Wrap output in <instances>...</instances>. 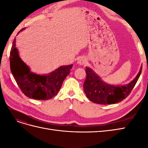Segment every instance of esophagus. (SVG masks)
I'll return each instance as SVG.
<instances>
[{
  "instance_id": "1",
  "label": "esophagus",
  "mask_w": 148,
  "mask_h": 148,
  "mask_svg": "<svg viewBox=\"0 0 148 148\" xmlns=\"http://www.w3.org/2000/svg\"><path fill=\"white\" fill-rule=\"evenodd\" d=\"M86 63H87V59L84 57H80L77 59V64L80 65H85Z\"/></svg>"
}]
</instances>
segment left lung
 <instances>
[{"instance_id":"left-lung-1","label":"left lung","mask_w":148,"mask_h":148,"mask_svg":"<svg viewBox=\"0 0 148 148\" xmlns=\"http://www.w3.org/2000/svg\"><path fill=\"white\" fill-rule=\"evenodd\" d=\"M142 66L132 81L125 85L109 84L102 80L95 71L86 67V78L83 84L84 92L88 99L99 104H112L125 99L130 93L141 73Z\"/></svg>"}]
</instances>
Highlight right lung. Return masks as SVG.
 I'll list each match as a JSON object with an SVG mask.
<instances>
[{"label":"right lung","mask_w":148,"mask_h":148,"mask_svg":"<svg viewBox=\"0 0 148 148\" xmlns=\"http://www.w3.org/2000/svg\"><path fill=\"white\" fill-rule=\"evenodd\" d=\"M25 28H22L17 34ZM12 73L24 95L31 99L48 100L57 95L73 64L62 65L48 74L39 75L31 71L30 68L21 60L13 40L10 54Z\"/></svg>","instance_id":"1"}]
</instances>
